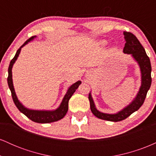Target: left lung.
<instances>
[{
    "instance_id": "obj_1",
    "label": "left lung",
    "mask_w": 156,
    "mask_h": 156,
    "mask_svg": "<svg viewBox=\"0 0 156 156\" xmlns=\"http://www.w3.org/2000/svg\"><path fill=\"white\" fill-rule=\"evenodd\" d=\"M125 39L126 43L125 44L123 52L127 54H131L139 64L141 73V85L135 99L127 107L117 114H110L102 113L96 108L92 95L89 93V100L90 102V108L92 114L99 119L112 122H119L125 119L130 114L137 111L144 103L147 96V93L151 86V64L149 57L147 55L145 50L141 45L136 36L130 32L124 31Z\"/></svg>"
}]
</instances>
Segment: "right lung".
<instances>
[{"label": "right lung", "instance_id": "right-lung-1", "mask_svg": "<svg viewBox=\"0 0 156 156\" xmlns=\"http://www.w3.org/2000/svg\"><path fill=\"white\" fill-rule=\"evenodd\" d=\"M36 37H31V38H29L28 40H26L25 42V43L21 46L20 48L17 50V53L15 55L12 61L10 62L9 66L8 69V78H7V81H8V85L9 87L11 92H12V99H13L14 103L17 108L19 109V111L20 112H22L23 114L26 116L28 119H30L31 120L37 123H50V122H53L58 121L59 119H62L64 116L67 114L68 111V103H69V100L70 99V98L72 97L73 93L76 92V90L78 89V87H79V85L81 83V81L78 80L76 83L73 84L69 89H68L67 93L64 95L63 100H62V103L59 105L58 108L55 109L54 111H37V110H31V109L26 108V107H24L21 104L20 102L18 101L17 96H16L15 89H14L13 83H12V69L13 67V64L15 62V61L17 60V57L20 53V50L23 46L26 45V44L29 42L30 41L32 40L34 38Z\"/></svg>", "mask_w": 156, "mask_h": 156}]
</instances>
